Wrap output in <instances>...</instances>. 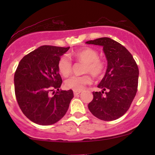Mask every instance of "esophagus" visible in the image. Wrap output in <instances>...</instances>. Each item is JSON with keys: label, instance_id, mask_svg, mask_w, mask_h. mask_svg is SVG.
I'll use <instances>...</instances> for the list:
<instances>
[{"label": "esophagus", "instance_id": "34e87169", "mask_svg": "<svg viewBox=\"0 0 155 155\" xmlns=\"http://www.w3.org/2000/svg\"><path fill=\"white\" fill-rule=\"evenodd\" d=\"M81 92V91H75V90H74V95H79Z\"/></svg>", "mask_w": 155, "mask_h": 155}]
</instances>
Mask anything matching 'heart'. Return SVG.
I'll use <instances>...</instances> for the list:
<instances>
[{"mask_svg": "<svg viewBox=\"0 0 155 155\" xmlns=\"http://www.w3.org/2000/svg\"><path fill=\"white\" fill-rule=\"evenodd\" d=\"M73 57L79 61L84 63L83 71L90 72L92 75L97 76L104 72L106 68V63L104 60L98 58V52L95 49L90 47L74 51ZM58 70L60 74L64 76H68L71 73L72 62L68 55H63L60 58L58 63ZM92 82V79L90 75L84 74L81 76H72L65 80V85L68 89H71L75 91H81L87 84Z\"/></svg>", "mask_w": 155, "mask_h": 155, "instance_id": "b5f03b06", "label": "heart"}]
</instances>
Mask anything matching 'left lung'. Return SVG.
<instances>
[{"mask_svg": "<svg viewBox=\"0 0 155 155\" xmlns=\"http://www.w3.org/2000/svg\"><path fill=\"white\" fill-rule=\"evenodd\" d=\"M103 47L107 60L105 76L97 85L101 92H93L88 104L90 112L101 120L120 118L129 109L136 96L138 81V65L130 51L116 41L104 37L86 42ZM107 92L103 95L104 91Z\"/></svg>", "mask_w": 155, "mask_h": 155, "instance_id": "obj_1", "label": "left lung"}]
</instances>
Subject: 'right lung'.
<instances>
[{"instance_id": "add662e5", "label": "right lung", "mask_w": 155, "mask_h": 155, "mask_svg": "<svg viewBox=\"0 0 155 155\" xmlns=\"http://www.w3.org/2000/svg\"><path fill=\"white\" fill-rule=\"evenodd\" d=\"M69 49L41 46L19 62L14 79L16 98L23 114L34 123H56L68 109L74 92L59 90L63 81L58 63ZM54 89L58 91L51 96L50 92Z\"/></svg>"}]
</instances>
